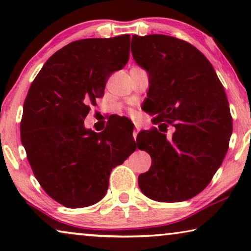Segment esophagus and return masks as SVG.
Listing matches in <instances>:
<instances>
[{
    "mask_svg": "<svg viewBox=\"0 0 251 251\" xmlns=\"http://www.w3.org/2000/svg\"><path fill=\"white\" fill-rule=\"evenodd\" d=\"M138 132H139V126H136L135 130H133V138H135V140L137 138V135H138Z\"/></svg>",
    "mask_w": 251,
    "mask_h": 251,
    "instance_id": "obj_1",
    "label": "esophagus"
}]
</instances>
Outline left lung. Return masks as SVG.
Segmentation results:
<instances>
[{"label":"left lung","mask_w":251,"mask_h":251,"mask_svg":"<svg viewBox=\"0 0 251 251\" xmlns=\"http://www.w3.org/2000/svg\"><path fill=\"white\" fill-rule=\"evenodd\" d=\"M131 52L150 75L144 109L157 125L137 136L138 149L152 157L139 188L159 202L188 200L208 186L228 150L232 116L224 87L210 61L186 41L133 35ZM169 125L174 132L167 136Z\"/></svg>","instance_id":"8db88e82"}]
</instances>
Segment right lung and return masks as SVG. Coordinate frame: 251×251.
Segmentation results:
<instances>
[{
    "label": "right lung",
    "instance_id": "right-lung-1",
    "mask_svg": "<svg viewBox=\"0 0 251 251\" xmlns=\"http://www.w3.org/2000/svg\"><path fill=\"white\" fill-rule=\"evenodd\" d=\"M129 42L125 34L67 44L43 65L24 102L20 137L27 160L46 193L67 208L100 201L113 168L137 149L119 118L99 133L83 123L111 74L128 63Z\"/></svg>",
    "mask_w": 251,
    "mask_h": 251
}]
</instances>
